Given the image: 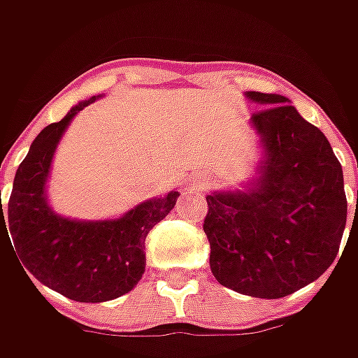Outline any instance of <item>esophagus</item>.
<instances>
[{
	"mask_svg": "<svg viewBox=\"0 0 358 358\" xmlns=\"http://www.w3.org/2000/svg\"><path fill=\"white\" fill-rule=\"evenodd\" d=\"M199 185H201V183H199ZM193 187H197V185H193Z\"/></svg>",
	"mask_w": 358,
	"mask_h": 358,
	"instance_id": "obj_1",
	"label": "esophagus"
}]
</instances>
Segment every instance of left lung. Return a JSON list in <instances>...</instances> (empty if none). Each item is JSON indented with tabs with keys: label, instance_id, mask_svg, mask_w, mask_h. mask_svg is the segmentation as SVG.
Listing matches in <instances>:
<instances>
[{
	"label": "left lung",
	"instance_id": "obj_1",
	"mask_svg": "<svg viewBox=\"0 0 358 358\" xmlns=\"http://www.w3.org/2000/svg\"><path fill=\"white\" fill-rule=\"evenodd\" d=\"M265 159L249 189L207 197L203 231L215 279L241 295L281 299L337 259L347 225L343 169L323 131L287 97L247 91Z\"/></svg>",
	"mask_w": 358,
	"mask_h": 358
}]
</instances>
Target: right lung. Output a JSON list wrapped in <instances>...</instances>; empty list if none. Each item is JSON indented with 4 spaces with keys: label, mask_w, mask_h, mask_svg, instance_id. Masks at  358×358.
Instances as JSON below:
<instances>
[{
    "label": "right lung",
    "mask_w": 358,
    "mask_h": 358,
    "mask_svg": "<svg viewBox=\"0 0 358 358\" xmlns=\"http://www.w3.org/2000/svg\"><path fill=\"white\" fill-rule=\"evenodd\" d=\"M91 101L76 105L35 137L15 173L7 209L0 201V239L11 233L23 273L49 289L79 303H103L129 293L143 277L145 239L171 211L179 193L145 201L117 221L79 223L49 209L43 185L55 145L71 117Z\"/></svg>",
    "instance_id": "add662e5"
}]
</instances>
